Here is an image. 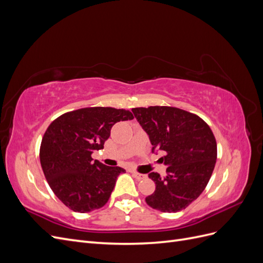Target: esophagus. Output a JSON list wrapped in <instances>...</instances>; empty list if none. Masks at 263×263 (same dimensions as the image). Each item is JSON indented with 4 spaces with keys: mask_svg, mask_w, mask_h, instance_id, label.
I'll list each match as a JSON object with an SVG mask.
<instances>
[{
    "mask_svg": "<svg viewBox=\"0 0 263 263\" xmlns=\"http://www.w3.org/2000/svg\"><path fill=\"white\" fill-rule=\"evenodd\" d=\"M132 173H133V176H134V178L136 179V180H142V179H145L146 178V174H141V173H138V172H136V171H132Z\"/></svg>",
    "mask_w": 263,
    "mask_h": 263,
    "instance_id": "esophagus-1",
    "label": "esophagus"
}]
</instances>
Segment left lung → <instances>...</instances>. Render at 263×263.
I'll return each mask as SVG.
<instances>
[{"label":"left lung","instance_id":"obj_1","mask_svg":"<svg viewBox=\"0 0 263 263\" xmlns=\"http://www.w3.org/2000/svg\"><path fill=\"white\" fill-rule=\"evenodd\" d=\"M138 123L149 136L153 153L161 150L166 176L157 172L148 177L156 191L147 204L163 213L186 209L202 194L212 177L217 159L216 139L201 117L171 106L133 108Z\"/></svg>","mask_w":263,"mask_h":263}]
</instances>
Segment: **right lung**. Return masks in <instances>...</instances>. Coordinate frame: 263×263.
I'll return each mask as SVG.
<instances>
[{
  "label": "right lung",
  "mask_w": 263,
  "mask_h": 263,
  "mask_svg": "<svg viewBox=\"0 0 263 263\" xmlns=\"http://www.w3.org/2000/svg\"><path fill=\"white\" fill-rule=\"evenodd\" d=\"M133 118L126 109L85 107L62 114L48 126L39 158L52 192L67 208L87 213L107 203L125 170L93 161L91 155L104 148L115 123Z\"/></svg>",
  "instance_id": "add662e5"
}]
</instances>
